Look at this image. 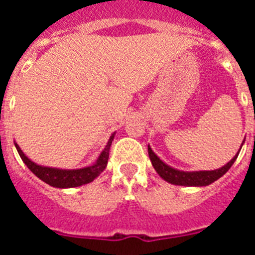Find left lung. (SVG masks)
I'll return each mask as SVG.
<instances>
[{"label": "left lung", "mask_w": 255, "mask_h": 255, "mask_svg": "<svg viewBox=\"0 0 255 255\" xmlns=\"http://www.w3.org/2000/svg\"><path fill=\"white\" fill-rule=\"evenodd\" d=\"M242 149V148H240ZM148 154L152 161L153 167L157 171L159 176L164 180V181L171 182L173 185H182V186H207L212 182H215L216 180L220 179L221 176H224L225 173L230 170V167L233 166L234 162L238 158V154L234 157L231 161L227 164H225L224 167L218 168V170L213 171H194V172H184V171L175 170V168L170 167L168 164L162 162L161 159L154 154L152 148L148 145Z\"/></svg>", "instance_id": "obj_1"}]
</instances>
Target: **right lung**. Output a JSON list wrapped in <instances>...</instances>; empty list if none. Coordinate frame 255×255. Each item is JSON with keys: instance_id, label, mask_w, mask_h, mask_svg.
Listing matches in <instances>:
<instances>
[{"instance_id": "right-lung-1", "label": "right lung", "mask_w": 255, "mask_h": 255, "mask_svg": "<svg viewBox=\"0 0 255 255\" xmlns=\"http://www.w3.org/2000/svg\"><path fill=\"white\" fill-rule=\"evenodd\" d=\"M115 138V134L111 135V138L108 140L107 145L101 153L98 159L93 166H88L84 168H79V170H60V168H52V167H43L39 164L34 163L33 161L26 157L20 147L15 143L17 153L21 157L22 162L28 166L29 170L34 173L35 176L39 177L42 181L55 188H75V186H82L84 184L93 181L101 172L106 168L108 162V154H110V147H111L112 140Z\"/></svg>"}]
</instances>
